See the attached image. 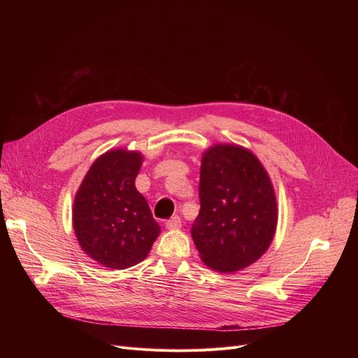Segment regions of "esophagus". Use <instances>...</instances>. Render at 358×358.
Listing matches in <instances>:
<instances>
[{
	"label": "esophagus",
	"mask_w": 358,
	"mask_h": 358,
	"mask_svg": "<svg viewBox=\"0 0 358 358\" xmlns=\"http://www.w3.org/2000/svg\"><path fill=\"white\" fill-rule=\"evenodd\" d=\"M165 224H166L168 229H178V228H181V217L176 215L171 219H168Z\"/></svg>",
	"instance_id": "obj_1"
}]
</instances>
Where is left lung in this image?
Returning <instances> with one entry per match:
<instances>
[{
	"label": "left lung",
	"mask_w": 358,
	"mask_h": 358,
	"mask_svg": "<svg viewBox=\"0 0 358 358\" xmlns=\"http://www.w3.org/2000/svg\"><path fill=\"white\" fill-rule=\"evenodd\" d=\"M200 212L192 236L206 266L232 273L267 251L277 224L268 174L257 157L236 145H215L203 155Z\"/></svg>",
	"instance_id": "obj_1"
}]
</instances>
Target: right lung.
Segmentation results:
<instances>
[{"label":"right lung","mask_w":358,"mask_h":358,"mask_svg":"<svg viewBox=\"0 0 358 358\" xmlns=\"http://www.w3.org/2000/svg\"><path fill=\"white\" fill-rule=\"evenodd\" d=\"M139 152L110 150L94 162L73 201V229L81 248L110 268L143 261L161 232L136 190Z\"/></svg>","instance_id":"add662e5"}]
</instances>
